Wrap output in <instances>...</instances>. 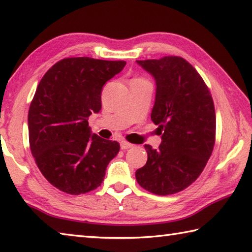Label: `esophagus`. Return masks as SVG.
I'll return each mask as SVG.
<instances>
[{
    "label": "esophagus",
    "instance_id": "34e87169",
    "mask_svg": "<svg viewBox=\"0 0 252 252\" xmlns=\"http://www.w3.org/2000/svg\"><path fill=\"white\" fill-rule=\"evenodd\" d=\"M132 147H133V144H131L127 141H125V140L121 141V149H122V150H126V149H130Z\"/></svg>",
    "mask_w": 252,
    "mask_h": 252
}]
</instances>
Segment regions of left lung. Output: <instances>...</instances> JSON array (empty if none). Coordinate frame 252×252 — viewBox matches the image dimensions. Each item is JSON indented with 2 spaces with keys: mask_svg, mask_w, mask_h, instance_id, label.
Here are the masks:
<instances>
[{
  "mask_svg": "<svg viewBox=\"0 0 252 252\" xmlns=\"http://www.w3.org/2000/svg\"><path fill=\"white\" fill-rule=\"evenodd\" d=\"M157 83L151 120L162 142L146 144L148 161L135 171L143 189L159 195L185 190L203 171L216 142V111L207 84L181 57L136 61Z\"/></svg>",
  "mask_w": 252,
  "mask_h": 252,
  "instance_id": "left-lung-1",
  "label": "left lung"
}]
</instances>
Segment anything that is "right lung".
Returning <instances> with one entry per match:
<instances>
[{
    "instance_id": "right-lung-1",
    "label": "right lung",
    "mask_w": 252,
    "mask_h": 252,
    "mask_svg": "<svg viewBox=\"0 0 252 252\" xmlns=\"http://www.w3.org/2000/svg\"><path fill=\"white\" fill-rule=\"evenodd\" d=\"M125 65L126 61L65 58L37 85L28 116L30 149L41 173L63 192L96 189L120 150L117 141L92 134L88 120L101 110L106 81Z\"/></svg>"
}]
</instances>
